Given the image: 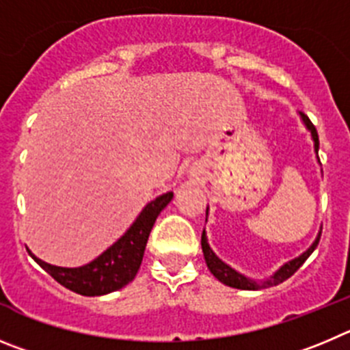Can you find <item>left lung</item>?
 <instances>
[{"label":"left lung","instance_id":"left-lung-1","mask_svg":"<svg viewBox=\"0 0 350 350\" xmlns=\"http://www.w3.org/2000/svg\"><path fill=\"white\" fill-rule=\"evenodd\" d=\"M301 118H304V122H305V125L308 127V131L312 132L314 143H316L314 146H316V152H319V136H317L316 127H314V124L310 122V118H308L305 113H301ZM319 239H321V234H319V237L316 239V242H314V244L310 245V247H308V250L301 254V256L295 258L293 261L286 263L284 267H281V270H279V272H275V275H273L272 279H269V281H265V282H260V284L254 281H250V279H245L244 275H241V273L235 272L234 269H230L226 263H223V261L219 260V258L216 256V254L213 253V250L209 247L206 234H204V232H202V241H200V244H202V251H204V258H206L207 269L211 270V273H213V275L216 277L219 282L230 286V288H237V289H265V288H269V286L281 284V282H284L286 279H289L293 273L297 272V270L304 265L305 260H307V258L312 254V251L316 250L317 244H319Z\"/></svg>","mask_w":350,"mask_h":350}]
</instances>
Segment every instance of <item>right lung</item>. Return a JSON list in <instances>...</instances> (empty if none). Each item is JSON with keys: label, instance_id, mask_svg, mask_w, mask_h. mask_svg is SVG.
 <instances>
[{"label": "right lung", "instance_id": "obj_1", "mask_svg": "<svg viewBox=\"0 0 350 350\" xmlns=\"http://www.w3.org/2000/svg\"><path fill=\"white\" fill-rule=\"evenodd\" d=\"M172 200V191L157 197L153 202L148 204L139 214V218L127 230V234L97 256L96 260L78 269H64L53 267L34 256L38 265L45 269L50 275L71 291L83 295V297H100L106 293L116 291L136 277L137 270L143 261L144 247L148 237L155 225L159 214Z\"/></svg>", "mask_w": 350, "mask_h": 350}]
</instances>
